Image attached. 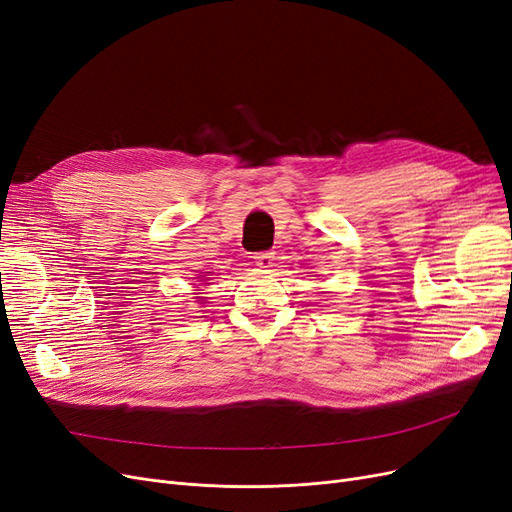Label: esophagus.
Listing matches in <instances>:
<instances>
[{
    "label": "esophagus",
    "mask_w": 512,
    "mask_h": 512,
    "mask_svg": "<svg viewBox=\"0 0 512 512\" xmlns=\"http://www.w3.org/2000/svg\"><path fill=\"white\" fill-rule=\"evenodd\" d=\"M253 259H255L257 266H261V268H270V266H272V261H274V253H272V251H261V253H255V255H253Z\"/></svg>",
    "instance_id": "34e87169"
}]
</instances>
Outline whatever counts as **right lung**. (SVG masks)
Here are the masks:
<instances>
[{"label": "right lung", "mask_w": 512, "mask_h": 512, "mask_svg": "<svg viewBox=\"0 0 512 512\" xmlns=\"http://www.w3.org/2000/svg\"><path fill=\"white\" fill-rule=\"evenodd\" d=\"M200 299H202V297H200Z\"/></svg>", "instance_id": "1"}]
</instances>
